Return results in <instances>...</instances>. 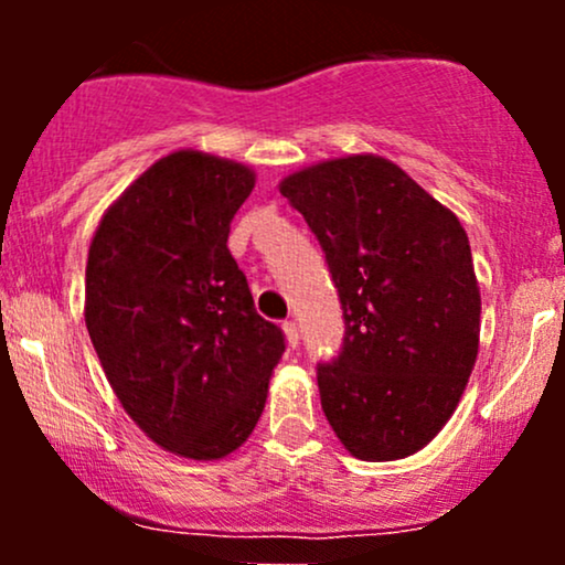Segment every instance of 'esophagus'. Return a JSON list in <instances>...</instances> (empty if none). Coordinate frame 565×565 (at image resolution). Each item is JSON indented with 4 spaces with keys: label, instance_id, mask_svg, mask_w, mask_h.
I'll return each instance as SVG.
<instances>
[{
    "label": "esophagus",
    "instance_id": "1",
    "mask_svg": "<svg viewBox=\"0 0 565 565\" xmlns=\"http://www.w3.org/2000/svg\"><path fill=\"white\" fill-rule=\"evenodd\" d=\"M284 334H287V345L289 348H297L300 345V329H297L295 321H284Z\"/></svg>",
    "mask_w": 565,
    "mask_h": 565
}]
</instances>
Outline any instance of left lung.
<instances>
[{
  "instance_id": "1",
  "label": "left lung",
  "mask_w": 565,
  "mask_h": 565,
  "mask_svg": "<svg viewBox=\"0 0 565 565\" xmlns=\"http://www.w3.org/2000/svg\"><path fill=\"white\" fill-rule=\"evenodd\" d=\"M281 196L319 238L342 305L340 353L316 366L329 425L369 462L419 451L476 366L481 295L468 233L380 157L308 167Z\"/></svg>"
}]
</instances>
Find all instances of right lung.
<instances>
[{"instance_id":"add662e5","label":"right lung","mask_w":565,"mask_h":565,"mask_svg":"<svg viewBox=\"0 0 565 565\" xmlns=\"http://www.w3.org/2000/svg\"><path fill=\"white\" fill-rule=\"evenodd\" d=\"M252 188L236 161L170 153L121 193L89 246L84 321L103 372L148 438L191 459L249 438L287 350L228 252Z\"/></svg>"}]
</instances>
